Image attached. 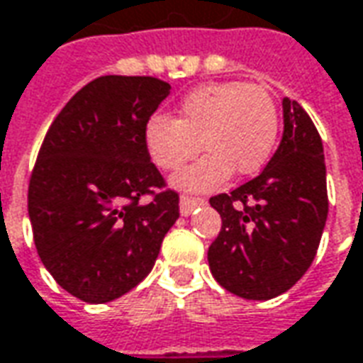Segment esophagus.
Masks as SVG:
<instances>
[{
	"label": "esophagus",
	"mask_w": 363,
	"mask_h": 363,
	"mask_svg": "<svg viewBox=\"0 0 363 363\" xmlns=\"http://www.w3.org/2000/svg\"><path fill=\"white\" fill-rule=\"evenodd\" d=\"M204 204V200L196 199V196H181V214L182 216H190L192 210Z\"/></svg>",
	"instance_id": "34e87169"
}]
</instances>
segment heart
Instances as JSON below:
<instances>
[{
  "label": "heart",
  "mask_w": 363,
  "mask_h": 363,
  "mask_svg": "<svg viewBox=\"0 0 363 363\" xmlns=\"http://www.w3.org/2000/svg\"><path fill=\"white\" fill-rule=\"evenodd\" d=\"M279 138V111L269 90L243 82L199 86L179 106L177 120L151 118L145 145L163 171H179L199 155V163L173 179L177 189L206 192L235 171L257 173L269 161Z\"/></svg>",
  "instance_id": "heart-1"
}]
</instances>
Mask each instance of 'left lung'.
Returning <instances> with one entry per match:
<instances>
[{"instance_id": "obj_1", "label": "left lung", "mask_w": 363, "mask_h": 363, "mask_svg": "<svg viewBox=\"0 0 363 363\" xmlns=\"http://www.w3.org/2000/svg\"><path fill=\"white\" fill-rule=\"evenodd\" d=\"M283 138L259 177L210 199L222 230L208 247L218 283L267 301L311 267L328 216L323 139L301 104L283 98Z\"/></svg>"}]
</instances>
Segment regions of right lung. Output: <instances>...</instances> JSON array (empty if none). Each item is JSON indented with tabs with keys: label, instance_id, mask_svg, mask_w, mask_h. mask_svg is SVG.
<instances>
[{
	"label": "right lung",
	"instance_id": "add662e5",
	"mask_svg": "<svg viewBox=\"0 0 363 363\" xmlns=\"http://www.w3.org/2000/svg\"><path fill=\"white\" fill-rule=\"evenodd\" d=\"M171 86L153 76H100L50 123L29 182L43 265L70 295L102 305L138 287L179 218V194L145 145ZM153 194L143 205L140 196Z\"/></svg>",
	"mask_w": 363,
	"mask_h": 363
}]
</instances>
